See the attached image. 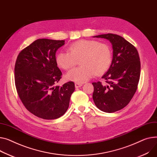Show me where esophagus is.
<instances>
[{
    "mask_svg": "<svg viewBox=\"0 0 157 157\" xmlns=\"http://www.w3.org/2000/svg\"><path fill=\"white\" fill-rule=\"evenodd\" d=\"M82 85V84H81V83H79V82H75V87H76V88L81 87Z\"/></svg>",
    "mask_w": 157,
    "mask_h": 157,
    "instance_id": "1",
    "label": "esophagus"
}]
</instances>
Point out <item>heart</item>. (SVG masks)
I'll list each match as a JSON object with an SVG mask.
<instances>
[{
  "mask_svg": "<svg viewBox=\"0 0 157 157\" xmlns=\"http://www.w3.org/2000/svg\"><path fill=\"white\" fill-rule=\"evenodd\" d=\"M69 52H60L56 56V62L61 69H69L79 60L80 67L69 71L65 75L67 81L84 82L94 75L103 74L110 67L112 59L110 47L97 40H81L71 44Z\"/></svg>",
  "mask_w": 157,
  "mask_h": 157,
  "instance_id": "obj_1",
  "label": "heart"
}]
</instances>
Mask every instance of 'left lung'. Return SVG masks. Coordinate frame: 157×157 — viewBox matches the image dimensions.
<instances>
[{"label": "left lung", "instance_id": "1", "mask_svg": "<svg viewBox=\"0 0 157 157\" xmlns=\"http://www.w3.org/2000/svg\"><path fill=\"white\" fill-rule=\"evenodd\" d=\"M93 37L110 41L113 59L108 71L102 76L107 84L92 82L93 99L101 111L112 113L122 109L130 102L138 88L141 63L136 47L123 37L116 34H104Z\"/></svg>", "mask_w": 157, "mask_h": 157}]
</instances>
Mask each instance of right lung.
Listing matches in <instances>:
<instances>
[{
    "instance_id": "right-lung-1",
    "label": "right lung",
    "mask_w": 157,
    "mask_h": 157,
    "mask_svg": "<svg viewBox=\"0 0 157 157\" xmlns=\"http://www.w3.org/2000/svg\"><path fill=\"white\" fill-rule=\"evenodd\" d=\"M65 40L38 39L20 52L14 67V80L19 98L26 109L38 117L51 120L66 113L75 83L55 85L62 72L56 53Z\"/></svg>"
}]
</instances>
